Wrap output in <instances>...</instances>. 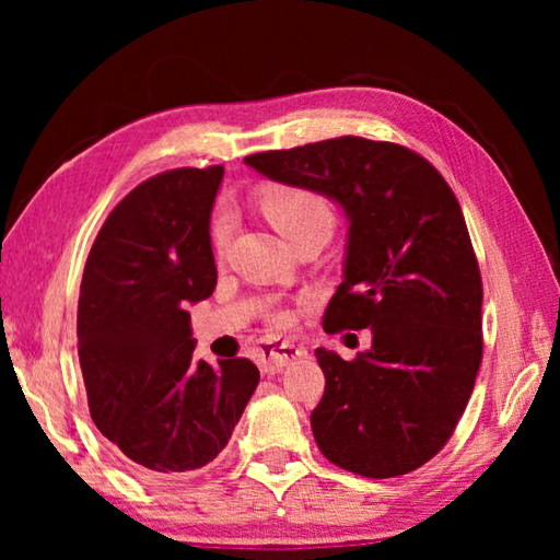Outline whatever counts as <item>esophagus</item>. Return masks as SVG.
<instances>
[{"mask_svg": "<svg viewBox=\"0 0 560 560\" xmlns=\"http://www.w3.org/2000/svg\"><path fill=\"white\" fill-rule=\"evenodd\" d=\"M301 355H306V348L296 346L289 338L264 340V343L257 348V363L264 373L279 371V368L289 365L291 360H296Z\"/></svg>", "mask_w": 560, "mask_h": 560, "instance_id": "1", "label": "esophagus"}]
</instances>
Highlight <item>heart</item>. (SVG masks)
Returning a JSON list of instances; mask_svg holds the SVG:
<instances>
[{"instance_id":"obj_1","label":"heart","mask_w":560,"mask_h":560,"mask_svg":"<svg viewBox=\"0 0 560 560\" xmlns=\"http://www.w3.org/2000/svg\"><path fill=\"white\" fill-rule=\"evenodd\" d=\"M264 212H267L271 224L277 226V232L287 242L311 230H334V210H330V205L320 195L303 187L273 189V192L264 197ZM230 234L232 214L226 210L217 212L212 222V242L217 249H222L230 242ZM279 320H283V316H279Z\"/></svg>"}]
</instances>
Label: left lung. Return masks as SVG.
Returning <instances> with one entry per match:
<instances>
[{
	"label": "left lung",
	"instance_id": "8db88e82",
	"mask_svg": "<svg viewBox=\"0 0 560 560\" xmlns=\"http://www.w3.org/2000/svg\"><path fill=\"white\" fill-rule=\"evenodd\" d=\"M244 163L334 200L348 220L326 334L371 328L343 360L316 348L326 390L311 430L328 462L387 479L422 467L457 428L481 363V277L457 197L428 160L343 136Z\"/></svg>",
	"mask_w": 560,
	"mask_h": 560
}]
</instances>
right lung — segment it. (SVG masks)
Listing matches in <instances>:
<instances>
[{"label": "right lung", "instance_id": "1", "mask_svg": "<svg viewBox=\"0 0 560 560\" xmlns=\"http://www.w3.org/2000/svg\"><path fill=\"white\" fill-rule=\"evenodd\" d=\"M224 167L170 170L108 214L83 269L79 360L91 417L143 479L210 464L259 385L252 360H195L187 306L212 296Z\"/></svg>", "mask_w": 560, "mask_h": 560}]
</instances>
